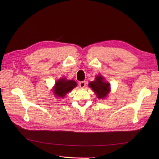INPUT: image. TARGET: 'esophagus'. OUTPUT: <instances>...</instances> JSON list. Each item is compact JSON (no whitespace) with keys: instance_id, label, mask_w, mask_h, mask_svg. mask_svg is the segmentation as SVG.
Returning <instances> with one entry per match:
<instances>
[{"instance_id":"esophagus-1","label":"esophagus","mask_w":159,"mask_h":159,"mask_svg":"<svg viewBox=\"0 0 159 159\" xmlns=\"http://www.w3.org/2000/svg\"><path fill=\"white\" fill-rule=\"evenodd\" d=\"M85 85H86V83H85V81H80V82L79 83V86H80V88H84Z\"/></svg>"}]
</instances>
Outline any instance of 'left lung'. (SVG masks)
Masks as SVG:
<instances>
[{"label": "left lung", "instance_id": "8db88e82", "mask_svg": "<svg viewBox=\"0 0 159 159\" xmlns=\"http://www.w3.org/2000/svg\"><path fill=\"white\" fill-rule=\"evenodd\" d=\"M89 85L99 99H103L106 97L110 91L109 84L105 82L103 77L101 75L96 77L95 81H91L89 84Z\"/></svg>", "mask_w": 159, "mask_h": 159}]
</instances>
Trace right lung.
<instances>
[{
    "label": "right lung",
    "instance_id": "right-lung-1",
    "mask_svg": "<svg viewBox=\"0 0 159 159\" xmlns=\"http://www.w3.org/2000/svg\"><path fill=\"white\" fill-rule=\"evenodd\" d=\"M77 84L74 80H66V79H60L55 84L54 91L55 95L58 98H64L72 89H74Z\"/></svg>",
    "mask_w": 159,
    "mask_h": 159
}]
</instances>
